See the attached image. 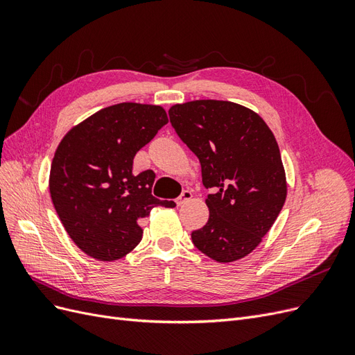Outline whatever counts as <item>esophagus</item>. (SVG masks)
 <instances>
[{"mask_svg":"<svg viewBox=\"0 0 355 355\" xmlns=\"http://www.w3.org/2000/svg\"><path fill=\"white\" fill-rule=\"evenodd\" d=\"M191 198H192V192L188 191V189H185V191L182 192V194L176 198V204H178V206H182V204H185V202L189 201Z\"/></svg>","mask_w":355,"mask_h":355,"instance_id":"esophagus-1","label":"esophagus"}]
</instances>
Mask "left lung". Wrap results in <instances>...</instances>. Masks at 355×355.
I'll return each instance as SVG.
<instances>
[{"label":"left lung","mask_w":355,"mask_h":355,"mask_svg":"<svg viewBox=\"0 0 355 355\" xmlns=\"http://www.w3.org/2000/svg\"><path fill=\"white\" fill-rule=\"evenodd\" d=\"M168 116L200 159L202 185L213 191L209 220L192 231V243L218 262L241 259L271 230L287 196L272 132L256 112L228 101L175 105Z\"/></svg>","instance_id":"8db88e82"}]
</instances>
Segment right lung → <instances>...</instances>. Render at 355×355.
Returning <instances> with one entry per match:
<instances>
[{
	"instance_id": "1",
	"label": "right lung",
	"mask_w": 355,
	"mask_h": 355,
	"mask_svg": "<svg viewBox=\"0 0 355 355\" xmlns=\"http://www.w3.org/2000/svg\"><path fill=\"white\" fill-rule=\"evenodd\" d=\"M168 123L161 106L116 103L73 127L50 168V196L72 241L94 259L116 261L142 240L139 222L157 206L153 170L133 173V158Z\"/></svg>"
}]
</instances>
